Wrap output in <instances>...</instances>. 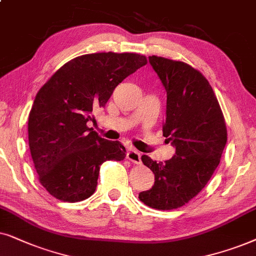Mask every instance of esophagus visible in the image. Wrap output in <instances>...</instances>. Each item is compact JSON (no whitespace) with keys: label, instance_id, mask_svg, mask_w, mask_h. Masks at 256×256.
<instances>
[{"label":"esophagus","instance_id":"34e87169","mask_svg":"<svg viewBox=\"0 0 256 256\" xmlns=\"http://www.w3.org/2000/svg\"><path fill=\"white\" fill-rule=\"evenodd\" d=\"M140 153L138 151H136V150H128V152L126 153V158L130 160L131 162L134 164H140L142 162V159H140Z\"/></svg>","mask_w":256,"mask_h":256}]
</instances>
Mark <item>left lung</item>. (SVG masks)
Returning a JSON list of instances; mask_svg holds the SVG:
<instances>
[{
  "instance_id": "left-lung-1",
  "label": "left lung",
  "mask_w": 256,
  "mask_h": 256,
  "mask_svg": "<svg viewBox=\"0 0 256 256\" xmlns=\"http://www.w3.org/2000/svg\"><path fill=\"white\" fill-rule=\"evenodd\" d=\"M148 62L168 94L164 137L176 148L165 162L148 156L142 162L154 173V185L139 193L151 208H179L208 182L227 142L224 118L208 80L188 64L150 56Z\"/></svg>"
}]
</instances>
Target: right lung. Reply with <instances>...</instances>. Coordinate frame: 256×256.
<instances>
[{
	"mask_svg": "<svg viewBox=\"0 0 256 256\" xmlns=\"http://www.w3.org/2000/svg\"><path fill=\"white\" fill-rule=\"evenodd\" d=\"M148 63L139 54L98 52L69 60L36 94L29 114V148L40 182L56 199L78 202L94 193L100 165L126 150L86 122L119 83Z\"/></svg>",
	"mask_w": 256,
	"mask_h": 256,
	"instance_id": "right-lung-1",
	"label": "right lung"
}]
</instances>
